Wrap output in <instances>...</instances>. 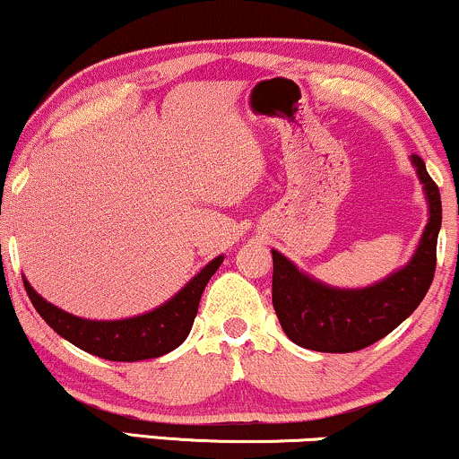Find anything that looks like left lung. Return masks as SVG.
I'll return each mask as SVG.
<instances>
[{
    "label": "left lung",
    "instance_id": "1",
    "mask_svg": "<svg viewBox=\"0 0 459 459\" xmlns=\"http://www.w3.org/2000/svg\"><path fill=\"white\" fill-rule=\"evenodd\" d=\"M429 204V220L402 270L365 289H336L298 270L272 250V302L284 334L299 347L328 354L365 350L384 339L423 302L436 272V244L442 222L438 186L419 155L410 157Z\"/></svg>",
    "mask_w": 459,
    "mask_h": 459
}]
</instances>
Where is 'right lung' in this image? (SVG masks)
Segmentation results:
<instances>
[{"mask_svg":"<svg viewBox=\"0 0 459 459\" xmlns=\"http://www.w3.org/2000/svg\"><path fill=\"white\" fill-rule=\"evenodd\" d=\"M222 261L224 256H215L213 261H209L177 296H172L161 307L144 315L114 321L75 317L39 296L25 278L23 284L40 317L68 343L105 360L138 362L168 354L187 339L198 313L200 296Z\"/></svg>","mask_w":459,"mask_h":459,"instance_id":"add662e5","label":"right lung"}]
</instances>
